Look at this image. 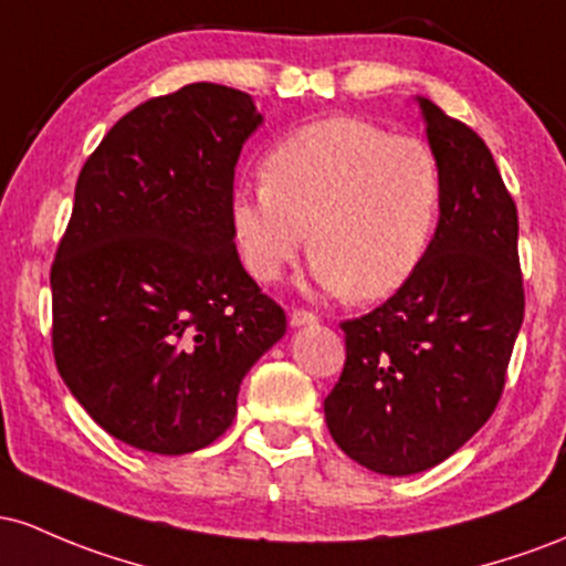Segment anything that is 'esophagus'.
<instances>
[{
    "label": "esophagus",
    "mask_w": 566,
    "mask_h": 566,
    "mask_svg": "<svg viewBox=\"0 0 566 566\" xmlns=\"http://www.w3.org/2000/svg\"><path fill=\"white\" fill-rule=\"evenodd\" d=\"M317 315L313 310H304V307H294L289 313V323L291 326H307V323H315Z\"/></svg>",
    "instance_id": "esophagus-1"
}]
</instances>
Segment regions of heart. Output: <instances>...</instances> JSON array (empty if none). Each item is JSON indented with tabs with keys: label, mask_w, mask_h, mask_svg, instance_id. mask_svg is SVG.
<instances>
[{
	"label": "heart",
	"mask_w": 566,
	"mask_h": 566,
	"mask_svg": "<svg viewBox=\"0 0 566 566\" xmlns=\"http://www.w3.org/2000/svg\"><path fill=\"white\" fill-rule=\"evenodd\" d=\"M262 179L230 200L234 245L256 281H281L310 240L323 289L374 302L401 291L433 249L443 174L422 138L321 119L272 146Z\"/></svg>",
	"instance_id": "obj_1"
}]
</instances>
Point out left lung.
<instances>
[{"label": "left lung", "instance_id": "1", "mask_svg": "<svg viewBox=\"0 0 566 566\" xmlns=\"http://www.w3.org/2000/svg\"><path fill=\"white\" fill-rule=\"evenodd\" d=\"M417 101L443 174L433 249L401 291L342 323L347 360L323 401L336 447L385 475L428 471L484 428L524 321L518 213L492 151Z\"/></svg>", "mask_w": 566, "mask_h": 566}]
</instances>
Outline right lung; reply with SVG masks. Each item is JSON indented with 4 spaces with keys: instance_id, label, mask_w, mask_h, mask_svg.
I'll return each instance as SVG.
<instances>
[{
    "instance_id": "1",
    "label": "right lung",
    "mask_w": 566,
    "mask_h": 566,
    "mask_svg": "<svg viewBox=\"0 0 566 566\" xmlns=\"http://www.w3.org/2000/svg\"><path fill=\"white\" fill-rule=\"evenodd\" d=\"M251 95L195 82L125 114L80 170L50 270L53 355L106 433L155 454L213 443L285 313L240 264L234 165Z\"/></svg>"
}]
</instances>
